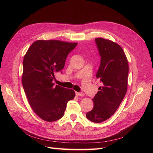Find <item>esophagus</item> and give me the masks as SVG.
I'll return each mask as SVG.
<instances>
[{
	"label": "esophagus",
	"instance_id": "34e87169",
	"mask_svg": "<svg viewBox=\"0 0 153 153\" xmlns=\"http://www.w3.org/2000/svg\"><path fill=\"white\" fill-rule=\"evenodd\" d=\"M75 94L76 96H84V94L83 93V92H76Z\"/></svg>",
	"mask_w": 153,
	"mask_h": 153
}]
</instances>
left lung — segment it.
Here are the masks:
<instances>
[{"mask_svg": "<svg viewBox=\"0 0 153 153\" xmlns=\"http://www.w3.org/2000/svg\"><path fill=\"white\" fill-rule=\"evenodd\" d=\"M101 57L96 78L102 83L94 98V108L86 114L89 121L100 123L117 110L126 93L128 62L123 48L116 43L102 38L95 39Z\"/></svg>", "mask_w": 153, "mask_h": 153, "instance_id": "8db88e82", "label": "left lung"}]
</instances>
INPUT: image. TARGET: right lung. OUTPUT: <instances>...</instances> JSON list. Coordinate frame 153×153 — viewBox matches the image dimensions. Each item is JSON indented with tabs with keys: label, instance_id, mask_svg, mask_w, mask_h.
<instances>
[{
	"label": "right lung",
	"instance_id": "add662e5",
	"mask_svg": "<svg viewBox=\"0 0 153 153\" xmlns=\"http://www.w3.org/2000/svg\"><path fill=\"white\" fill-rule=\"evenodd\" d=\"M76 45L59 40H38L25 55L23 87L32 110L45 121L62 118L67 103L75 98L73 90L55 85L53 80L55 73L64 68L68 55Z\"/></svg>",
	"mask_w": 153,
	"mask_h": 153
}]
</instances>
